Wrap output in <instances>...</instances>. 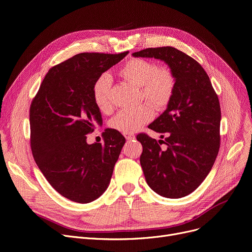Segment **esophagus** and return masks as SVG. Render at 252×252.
Segmentation results:
<instances>
[{"label":"esophagus","instance_id":"34e87169","mask_svg":"<svg viewBox=\"0 0 252 252\" xmlns=\"http://www.w3.org/2000/svg\"><path fill=\"white\" fill-rule=\"evenodd\" d=\"M126 139L130 141V140H134L135 139V136L134 135H126Z\"/></svg>","mask_w":252,"mask_h":252}]
</instances>
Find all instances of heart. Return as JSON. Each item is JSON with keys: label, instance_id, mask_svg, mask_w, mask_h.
Returning <instances> with one entry per match:
<instances>
[{"label": "heart", "instance_id": "1", "mask_svg": "<svg viewBox=\"0 0 252 252\" xmlns=\"http://www.w3.org/2000/svg\"><path fill=\"white\" fill-rule=\"evenodd\" d=\"M119 75L125 81L139 87L141 97L158 110L164 109L174 96L177 81L173 70L167 66L157 67L154 62L149 60L130 59L119 69ZM93 99L102 112L107 113L111 110L109 74L104 73L96 79L93 86ZM151 105L142 104L137 108L118 112L110 122L111 127L125 135L136 133L152 119L154 110Z\"/></svg>", "mask_w": 252, "mask_h": 252}]
</instances>
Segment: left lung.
Instances as JSON below:
<instances>
[{
  "mask_svg": "<svg viewBox=\"0 0 252 252\" xmlns=\"http://www.w3.org/2000/svg\"><path fill=\"white\" fill-rule=\"evenodd\" d=\"M134 57L163 61L176 76V90L166 109L149 125L164 141L137 136L143 146L141 166L148 186L166 198H182L200 186L220 149V107L202 66L174 47L148 48ZM163 138V136H160ZM163 142L167 148L162 151Z\"/></svg>",
  "mask_w": 252,
  "mask_h": 252,
  "instance_id": "left-lung-1",
  "label": "left lung"
}]
</instances>
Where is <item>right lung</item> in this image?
Wrapping results in <instances>:
<instances>
[{"instance_id": "1", "label": "right lung", "mask_w": 252, "mask_h": 252, "mask_svg": "<svg viewBox=\"0 0 252 252\" xmlns=\"http://www.w3.org/2000/svg\"><path fill=\"white\" fill-rule=\"evenodd\" d=\"M127 54L81 53L54 66L31 105L34 160L51 186L71 201H94L109 186L126 139L116 129L107 128L104 145L87 143L95 124L102 125L93 86Z\"/></svg>"}]
</instances>
